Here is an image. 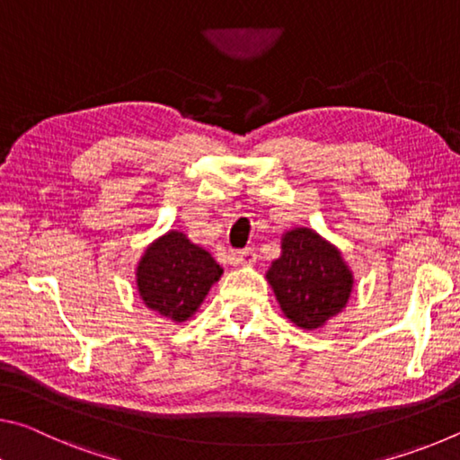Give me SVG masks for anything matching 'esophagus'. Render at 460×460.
Listing matches in <instances>:
<instances>
[{"label": "esophagus", "instance_id": "34e87169", "mask_svg": "<svg viewBox=\"0 0 460 460\" xmlns=\"http://www.w3.org/2000/svg\"><path fill=\"white\" fill-rule=\"evenodd\" d=\"M233 260H235L237 266H253L255 260H258V253H255L253 247H247L243 252H237Z\"/></svg>", "mask_w": 460, "mask_h": 460}]
</instances>
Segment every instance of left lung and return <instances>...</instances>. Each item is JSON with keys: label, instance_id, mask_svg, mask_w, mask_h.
<instances>
[{"label": "left lung", "instance_id": "1", "mask_svg": "<svg viewBox=\"0 0 460 460\" xmlns=\"http://www.w3.org/2000/svg\"><path fill=\"white\" fill-rule=\"evenodd\" d=\"M282 253L266 271L286 318L305 331H316L341 314L353 292V270L337 245L310 227L282 233Z\"/></svg>", "mask_w": 460, "mask_h": 460}]
</instances>
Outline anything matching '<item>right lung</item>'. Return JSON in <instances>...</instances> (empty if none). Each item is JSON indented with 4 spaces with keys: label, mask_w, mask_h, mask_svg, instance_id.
<instances>
[{
    "label": "right lung",
    "mask_w": 460,
    "mask_h": 460,
    "mask_svg": "<svg viewBox=\"0 0 460 460\" xmlns=\"http://www.w3.org/2000/svg\"><path fill=\"white\" fill-rule=\"evenodd\" d=\"M221 276L223 268L207 249L192 243L182 231L170 229L144 249L136 266V288L147 308L182 324Z\"/></svg>",
    "instance_id": "right-lung-1"
}]
</instances>
